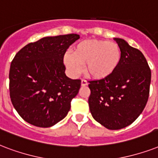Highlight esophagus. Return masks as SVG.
<instances>
[{
    "label": "esophagus",
    "instance_id": "1",
    "mask_svg": "<svg viewBox=\"0 0 158 158\" xmlns=\"http://www.w3.org/2000/svg\"><path fill=\"white\" fill-rule=\"evenodd\" d=\"M88 83L86 81L84 80V79H82V80H81V85H82V86H85V85H86Z\"/></svg>",
    "mask_w": 158,
    "mask_h": 158
}]
</instances>
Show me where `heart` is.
Wrapping results in <instances>:
<instances>
[{
	"mask_svg": "<svg viewBox=\"0 0 158 158\" xmlns=\"http://www.w3.org/2000/svg\"><path fill=\"white\" fill-rule=\"evenodd\" d=\"M121 60V50L117 44L106 40H90L81 42L73 52L64 56V64L71 75L78 76L83 71L95 79L108 77L117 69Z\"/></svg>",
	"mask_w": 158,
	"mask_h": 158,
	"instance_id": "1",
	"label": "heart"
}]
</instances>
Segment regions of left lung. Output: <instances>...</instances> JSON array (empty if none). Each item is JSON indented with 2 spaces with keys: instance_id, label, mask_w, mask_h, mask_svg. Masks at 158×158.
Here are the masks:
<instances>
[{
  "instance_id": "1",
  "label": "left lung",
  "mask_w": 158,
  "mask_h": 158,
  "mask_svg": "<svg viewBox=\"0 0 158 158\" xmlns=\"http://www.w3.org/2000/svg\"><path fill=\"white\" fill-rule=\"evenodd\" d=\"M121 50L118 68L108 77L90 81L88 103L91 115L111 130L131 124L143 110L149 96L151 70L139 49L114 38Z\"/></svg>"
}]
</instances>
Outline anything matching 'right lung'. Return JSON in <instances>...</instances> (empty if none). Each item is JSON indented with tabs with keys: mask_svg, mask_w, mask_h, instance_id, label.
<instances>
[{
	"mask_svg": "<svg viewBox=\"0 0 158 158\" xmlns=\"http://www.w3.org/2000/svg\"><path fill=\"white\" fill-rule=\"evenodd\" d=\"M77 34L44 37L19 50L10 68V96L23 119L48 128L65 118L81 80L65 74L63 57Z\"/></svg>",
	"mask_w": 158,
	"mask_h": 158,
	"instance_id": "add662e5",
	"label": "right lung"
}]
</instances>
